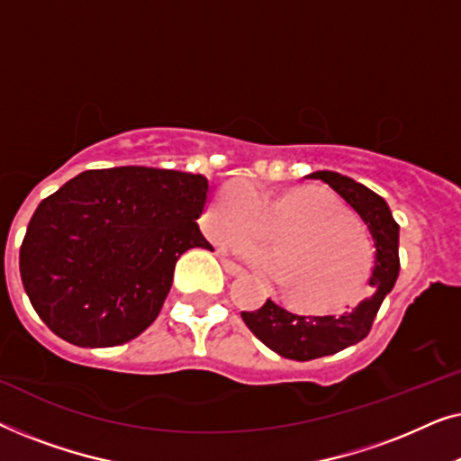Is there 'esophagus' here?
<instances>
[{"label":"esophagus","mask_w":461,"mask_h":461,"mask_svg":"<svg viewBox=\"0 0 461 461\" xmlns=\"http://www.w3.org/2000/svg\"><path fill=\"white\" fill-rule=\"evenodd\" d=\"M222 267H224L226 273L232 275V276H237V275H241V273H243V268H241V267H237L235 262H230L229 258H222Z\"/></svg>","instance_id":"esophagus-1"}]
</instances>
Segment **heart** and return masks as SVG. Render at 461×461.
Wrapping results in <instances>:
<instances>
[{"label":"heart","mask_w":461,"mask_h":461,"mask_svg":"<svg viewBox=\"0 0 461 461\" xmlns=\"http://www.w3.org/2000/svg\"><path fill=\"white\" fill-rule=\"evenodd\" d=\"M283 230L276 248L256 242L267 230ZM213 241L226 243L262 273L285 281L289 298L306 308L350 304L367 283L369 239L331 193L298 188L281 194L248 180L222 188L205 216Z\"/></svg>","instance_id":"1"}]
</instances>
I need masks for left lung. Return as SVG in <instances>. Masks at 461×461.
<instances>
[{
    "mask_svg": "<svg viewBox=\"0 0 461 461\" xmlns=\"http://www.w3.org/2000/svg\"><path fill=\"white\" fill-rule=\"evenodd\" d=\"M306 178L325 182L361 216L374 239L375 260L369 276V295L339 314H294L273 300H267L258 311L241 312L245 325L264 346L292 361L336 355L367 338L384 298L399 276V224L386 201L361 182L338 172L323 169Z\"/></svg>",
    "mask_w": 461,
    "mask_h": 461,
    "instance_id": "obj_1",
    "label": "left lung"
}]
</instances>
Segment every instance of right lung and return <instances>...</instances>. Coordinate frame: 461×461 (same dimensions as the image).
<instances>
[{"label": "right lung", "instance_id": "right-lung-1", "mask_svg": "<svg viewBox=\"0 0 461 461\" xmlns=\"http://www.w3.org/2000/svg\"><path fill=\"white\" fill-rule=\"evenodd\" d=\"M201 174L142 166L87 169L37 205L21 245V279L56 336L109 348L161 312L178 258L213 249L201 235Z\"/></svg>", "mask_w": 461, "mask_h": 461}]
</instances>
